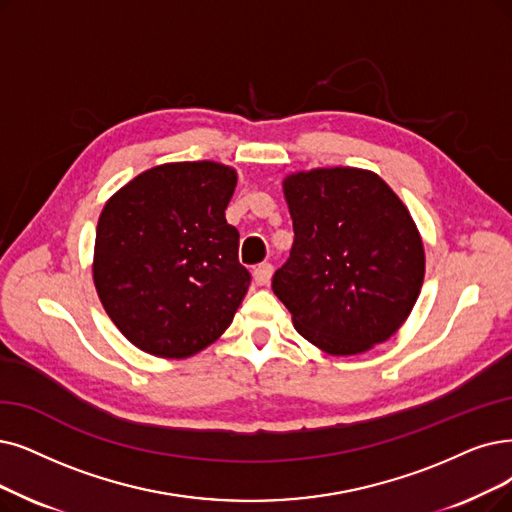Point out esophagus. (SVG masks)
Returning a JSON list of instances; mask_svg holds the SVG:
<instances>
[{
    "label": "esophagus",
    "instance_id": "1",
    "mask_svg": "<svg viewBox=\"0 0 512 512\" xmlns=\"http://www.w3.org/2000/svg\"><path fill=\"white\" fill-rule=\"evenodd\" d=\"M271 277H273V264H269V262H262L254 269V281L258 285H267L271 281Z\"/></svg>",
    "mask_w": 512,
    "mask_h": 512
}]
</instances>
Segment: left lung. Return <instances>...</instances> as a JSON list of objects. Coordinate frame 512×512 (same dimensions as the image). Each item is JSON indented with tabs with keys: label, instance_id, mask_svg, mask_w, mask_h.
I'll return each mask as SVG.
<instances>
[{
	"label": "left lung",
	"instance_id": "obj_1",
	"mask_svg": "<svg viewBox=\"0 0 512 512\" xmlns=\"http://www.w3.org/2000/svg\"><path fill=\"white\" fill-rule=\"evenodd\" d=\"M283 193L294 243L273 292L296 330L332 355L365 353L391 338L424 281L422 239L401 199L357 168L292 174Z\"/></svg>",
	"mask_w": 512,
	"mask_h": 512
}]
</instances>
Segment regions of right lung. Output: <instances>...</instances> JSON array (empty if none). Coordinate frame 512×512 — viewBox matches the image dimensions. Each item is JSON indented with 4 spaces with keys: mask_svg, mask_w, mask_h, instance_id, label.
Returning <instances> with one entry per match:
<instances>
[{
    "mask_svg": "<svg viewBox=\"0 0 512 512\" xmlns=\"http://www.w3.org/2000/svg\"><path fill=\"white\" fill-rule=\"evenodd\" d=\"M235 170L166 163L136 176L102 210L94 285L111 321L138 349L185 359L233 321L252 275L224 218Z\"/></svg>",
    "mask_w": 512,
    "mask_h": 512,
    "instance_id": "1",
    "label": "right lung"
}]
</instances>
